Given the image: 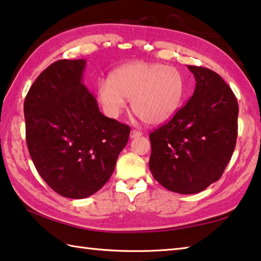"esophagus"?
Listing matches in <instances>:
<instances>
[{"instance_id": "1", "label": "esophagus", "mask_w": 261, "mask_h": 261, "mask_svg": "<svg viewBox=\"0 0 261 261\" xmlns=\"http://www.w3.org/2000/svg\"><path fill=\"white\" fill-rule=\"evenodd\" d=\"M141 136V131L138 130H131L130 132V137L131 138H137V137H140Z\"/></svg>"}]
</instances>
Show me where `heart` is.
<instances>
[{
    "label": "heart",
    "instance_id": "heart-1",
    "mask_svg": "<svg viewBox=\"0 0 261 261\" xmlns=\"http://www.w3.org/2000/svg\"><path fill=\"white\" fill-rule=\"evenodd\" d=\"M183 74L162 63L131 62L110 73L98 85V98L110 116H118L131 100L134 113L146 124H161L182 105Z\"/></svg>",
    "mask_w": 261,
    "mask_h": 261
}]
</instances>
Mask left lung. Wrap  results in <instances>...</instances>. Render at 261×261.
Listing matches in <instances>:
<instances>
[{
    "mask_svg": "<svg viewBox=\"0 0 261 261\" xmlns=\"http://www.w3.org/2000/svg\"><path fill=\"white\" fill-rule=\"evenodd\" d=\"M196 78L190 100L149 134L153 177L169 191L193 194L222 176L237 139L238 103L231 88L212 70L188 65Z\"/></svg>",
    "mask_w": 261,
    "mask_h": 261,
    "instance_id": "left-lung-1",
    "label": "left lung"
}]
</instances>
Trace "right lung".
Returning a JSON list of instances; mask_svg holds the SVG:
<instances>
[{"label": "right lung", "mask_w": 261, "mask_h": 261, "mask_svg": "<svg viewBox=\"0 0 261 261\" xmlns=\"http://www.w3.org/2000/svg\"><path fill=\"white\" fill-rule=\"evenodd\" d=\"M85 60H60L39 74L24 101L26 144L39 175L61 196L83 199L103 187L130 126L106 117L82 83Z\"/></svg>", "instance_id": "obj_1"}]
</instances>
